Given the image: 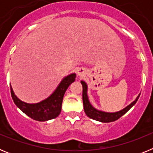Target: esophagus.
Listing matches in <instances>:
<instances>
[{
  "label": "esophagus",
  "mask_w": 153,
  "mask_h": 153,
  "mask_svg": "<svg viewBox=\"0 0 153 153\" xmlns=\"http://www.w3.org/2000/svg\"><path fill=\"white\" fill-rule=\"evenodd\" d=\"M77 74L79 76H83L84 74V70L83 68H79L77 70Z\"/></svg>",
  "instance_id": "1"
}]
</instances>
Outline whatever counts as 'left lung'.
Masks as SVG:
<instances>
[{
  "label": "left lung",
  "instance_id": "1",
  "mask_svg": "<svg viewBox=\"0 0 153 153\" xmlns=\"http://www.w3.org/2000/svg\"><path fill=\"white\" fill-rule=\"evenodd\" d=\"M81 84L83 86V102L85 113L90 118L102 123L113 122V121H116L118 119H120L127 111H129L132 106H134L140 96V94L132 103H130L129 106H127L126 107L124 108L122 110H120V111L116 112V113H106V112L98 110L92 106L90 101H89L88 96H87V85L83 81H81Z\"/></svg>",
  "mask_w": 153,
  "mask_h": 153
}]
</instances>
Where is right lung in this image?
Segmentation results:
<instances>
[{
	"label": "right lung",
	"instance_id": "add662e5",
	"mask_svg": "<svg viewBox=\"0 0 153 153\" xmlns=\"http://www.w3.org/2000/svg\"><path fill=\"white\" fill-rule=\"evenodd\" d=\"M76 79V74H71L63 78L57 88L44 100L38 103H27L20 100L15 96L10 86V93L16 106L27 116L36 121H47L57 117L61 112L62 102L64 93Z\"/></svg>",
	"mask_w": 153,
	"mask_h": 153
}]
</instances>
